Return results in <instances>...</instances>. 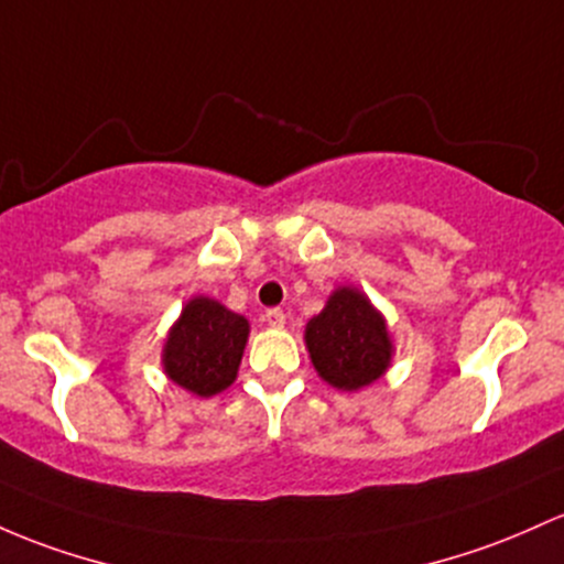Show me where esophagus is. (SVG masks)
I'll return each mask as SVG.
<instances>
[{
    "label": "esophagus",
    "instance_id": "1",
    "mask_svg": "<svg viewBox=\"0 0 564 564\" xmlns=\"http://www.w3.org/2000/svg\"><path fill=\"white\" fill-rule=\"evenodd\" d=\"M264 321H268L272 329H283V324H286V313L278 311V307H270V311L264 313Z\"/></svg>",
    "mask_w": 564,
    "mask_h": 564
}]
</instances>
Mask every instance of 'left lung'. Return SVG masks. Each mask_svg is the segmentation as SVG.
<instances>
[{"label": "left lung", "instance_id": "8db88e82", "mask_svg": "<svg viewBox=\"0 0 564 564\" xmlns=\"http://www.w3.org/2000/svg\"><path fill=\"white\" fill-rule=\"evenodd\" d=\"M305 348L321 380L337 391L372 386L393 361L386 315L356 286L334 289L324 311L307 321Z\"/></svg>", "mask_w": 564, "mask_h": 564}]
</instances>
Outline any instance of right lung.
Returning a JSON list of instances; mask_svg holds the SVG:
<instances>
[{
    "label": "right lung",
    "instance_id": "right-lung-1",
    "mask_svg": "<svg viewBox=\"0 0 564 564\" xmlns=\"http://www.w3.org/2000/svg\"><path fill=\"white\" fill-rule=\"evenodd\" d=\"M249 318L212 296H192L163 345V372L173 386L212 399L230 388L249 343Z\"/></svg>",
    "mask_w": 564,
    "mask_h": 564
}]
</instances>
